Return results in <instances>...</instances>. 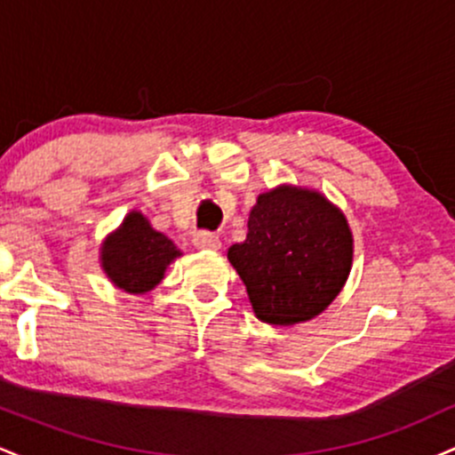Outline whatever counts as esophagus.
<instances>
[{
  "mask_svg": "<svg viewBox=\"0 0 455 455\" xmlns=\"http://www.w3.org/2000/svg\"><path fill=\"white\" fill-rule=\"evenodd\" d=\"M195 245L198 250H220V237L213 233H207V231H201L195 235Z\"/></svg>",
  "mask_w": 455,
  "mask_h": 455,
  "instance_id": "esophagus-1",
  "label": "esophagus"
}]
</instances>
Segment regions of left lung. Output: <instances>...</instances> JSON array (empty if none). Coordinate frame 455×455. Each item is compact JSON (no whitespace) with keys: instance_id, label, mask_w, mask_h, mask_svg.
I'll return each mask as SVG.
<instances>
[{"instance_id":"left-lung-1","label":"left lung","mask_w":455,"mask_h":455,"mask_svg":"<svg viewBox=\"0 0 455 455\" xmlns=\"http://www.w3.org/2000/svg\"><path fill=\"white\" fill-rule=\"evenodd\" d=\"M259 321L289 327L327 310L353 267L347 216L312 188L280 184L257 196L248 233L227 252Z\"/></svg>"}]
</instances>
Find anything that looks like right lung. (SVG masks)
<instances>
[{
	"label": "right lung",
	"mask_w": 455,
	"mask_h": 455,
	"mask_svg": "<svg viewBox=\"0 0 455 455\" xmlns=\"http://www.w3.org/2000/svg\"><path fill=\"white\" fill-rule=\"evenodd\" d=\"M173 239L156 231L143 213L132 210L124 222L104 237L100 267L117 289L130 295H145L164 278V271L180 259Z\"/></svg>",
	"instance_id": "1"
}]
</instances>
